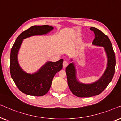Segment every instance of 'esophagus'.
Listing matches in <instances>:
<instances>
[{
    "label": "esophagus",
    "mask_w": 121,
    "mask_h": 121,
    "mask_svg": "<svg viewBox=\"0 0 121 121\" xmlns=\"http://www.w3.org/2000/svg\"><path fill=\"white\" fill-rule=\"evenodd\" d=\"M68 65V63L67 62V61L64 60L63 62V66L64 68H65L67 67Z\"/></svg>",
    "instance_id": "34e87169"
}]
</instances>
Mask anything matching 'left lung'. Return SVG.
Listing matches in <instances>:
<instances>
[{"mask_svg": "<svg viewBox=\"0 0 121 121\" xmlns=\"http://www.w3.org/2000/svg\"><path fill=\"white\" fill-rule=\"evenodd\" d=\"M90 30L95 35L92 44L103 46L106 52L107 67L102 77L98 81L91 84L80 83L76 79L75 69L73 63H70L66 68L68 85L74 95L79 97H89L98 95L106 88L113 78L115 72L116 58L113 47L109 38L100 30L91 27Z\"/></svg>", "mask_w": 121, "mask_h": 121, "instance_id": "obj_1", "label": "left lung"}]
</instances>
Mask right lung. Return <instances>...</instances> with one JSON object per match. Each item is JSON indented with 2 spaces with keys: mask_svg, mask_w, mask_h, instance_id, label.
Instances as JSON below:
<instances>
[{
  "mask_svg": "<svg viewBox=\"0 0 121 121\" xmlns=\"http://www.w3.org/2000/svg\"><path fill=\"white\" fill-rule=\"evenodd\" d=\"M53 27L49 25L32 26L22 32L16 39L10 53V72L13 80L23 93L34 96H41L50 89L55 74L63 68V59L56 62H48L34 74H27L20 67L17 62V53L22 39L34 35L46 34Z\"/></svg>",
  "mask_w": 121,
  "mask_h": 121,
  "instance_id": "add662e5",
  "label": "right lung"
}]
</instances>
